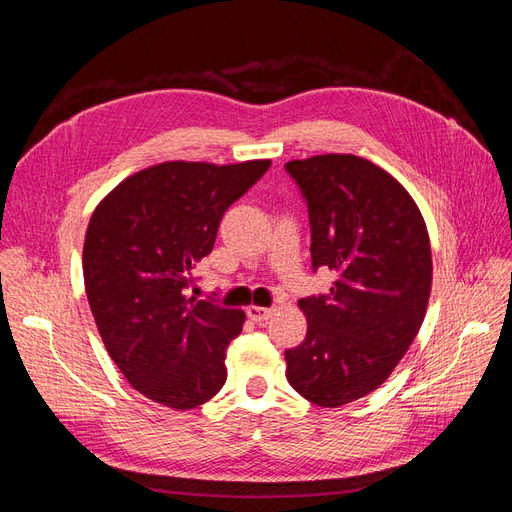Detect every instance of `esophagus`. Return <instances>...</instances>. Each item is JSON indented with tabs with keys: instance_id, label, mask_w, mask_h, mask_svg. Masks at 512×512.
Segmentation results:
<instances>
[{
	"instance_id": "esophagus-1",
	"label": "esophagus",
	"mask_w": 512,
	"mask_h": 512,
	"mask_svg": "<svg viewBox=\"0 0 512 512\" xmlns=\"http://www.w3.org/2000/svg\"><path fill=\"white\" fill-rule=\"evenodd\" d=\"M245 312H247V318H250V320H254V322H262V320L271 318L273 309H271V307H260V305H250V307L245 309Z\"/></svg>"
}]
</instances>
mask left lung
I'll return each instance as SVG.
<instances>
[{
  "label": "left lung",
  "mask_w": 512,
  "mask_h": 512,
  "mask_svg": "<svg viewBox=\"0 0 512 512\" xmlns=\"http://www.w3.org/2000/svg\"><path fill=\"white\" fill-rule=\"evenodd\" d=\"M312 226V265L337 273L329 294L299 301L303 342L286 350V378L307 401L339 408L393 374L425 320L431 245L414 198L352 153L286 164Z\"/></svg>",
  "instance_id": "1"
}]
</instances>
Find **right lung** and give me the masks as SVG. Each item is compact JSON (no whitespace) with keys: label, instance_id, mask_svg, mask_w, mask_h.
<instances>
[{"label":"right lung","instance_id":"1","mask_svg":"<svg viewBox=\"0 0 512 512\" xmlns=\"http://www.w3.org/2000/svg\"><path fill=\"white\" fill-rule=\"evenodd\" d=\"M271 160L162 162L108 192L85 232L83 277L106 352L134 389L173 410L205 404L226 382V348L243 309L188 297L224 211Z\"/></svg>","mask_w":512,"mask_h":512}]
</instances>
